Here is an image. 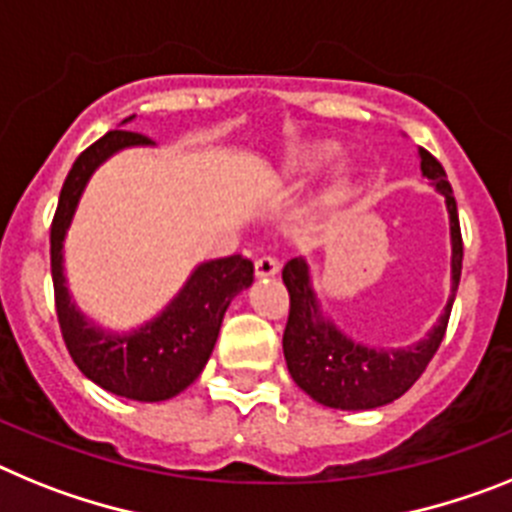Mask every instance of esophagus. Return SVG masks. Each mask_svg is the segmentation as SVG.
Segmentation results:
<instances>
[{
	"label": "esophagus",
	"mask_w": 512,
	"mask_h": 512,
	"mask_svg": "<svg viewBox=\"0 0 512 512\" xmlns=\"http://www.w3.org/2000/svg\"><path fill=\"white\" fill-rule=\"evenodd\" d=\"M278 270H281V262L275 260V257L270 255H262L255 260V275L257 278H273V275H278Z\"/></svg>",
	"instance_id": "esophagus-1"
}]
</instances>
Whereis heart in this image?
I'll list each match as a JSON object with an SVG mask.
<instances>
[{
    "instance_id": "heart-1",
    "label": "heart",
    "mask_w": 512,
    "mask_h": 512,
    "mask_svg": "<svg viewBox=\"0 0 512 512\" xmlns=\"http://www.w3.org/2000/svg\"><path fill=\"white\" fill-rule=\"evenodd\" d=\"M340 157V146L337 144H306L301 149L291 151L283 162V177L288 180H301V177L317 175L324 167H330ZM350 201V182H335L327 193L322 195L324 211H337Z\"/></svg>"
}]
</instances>
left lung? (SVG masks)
Listing matches in <instances>:
<instances>
[{
	"mask_svg": "<svg viewBox=\"0 0 512 512\" xmlns=\"http://www.w3.org/2000/svg\"><path fill=\"white\" fill-rule=\"evenodd\" d=\"M417 154H420L422 175L446 198L448 219H451V299L428 337L412 342L407 348L389 350L355 342L322 314L304 257H293L283 268V283L291 296L286 332H283L288 373L314 402L324 407L376 410L394 402L420 379L446 335L451 306L461 281L464 242H461L459 211L446 170L430 151L420 149Z\"/></svg>",
	"mask_w": 512,
	"mask_h": 512,
	"instance_id": "8db88e82",
	"label": "left lung"
}]
</instances>
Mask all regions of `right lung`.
Returning a JSON list of instances; mask_svg holds the SVG:
<instances>
[{
    "instance_id": "right-lung-1",
    "label": "right lung",
    "mask_w": 512,
    "mask_h": 512,
    "mask_svg": "<svg viewBox=\"0 0 512 512\" xmlns=\"http://www.w3.org/2000/svg\"><path fill=\"white\" fill-rule=\"evenodd\" d=\"M149 144L151 139L141 133L108 131L71 164L51 224V275L61 335L79 371L118 397L136 402H164L177 397L201 376L231 299L255 281V265L242 255L201 262L157 317L141 324L139 330L123 335L102 330L84 317L66 288V231L97 167L121 149Z\"/></svg>"
}]
</instances>
